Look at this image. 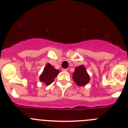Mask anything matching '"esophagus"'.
<instances>
[{
  "label": "esophagus",
  "instance_id": "esophagus-1",
  "mask_svg": "<svg viewBox=\"0 0 128 128\" xmlns=\"http://www.w3.org/2000/svg\"><path fill=\"white\" fill-rule=\"evenodd\" d=\"M62 71H63V72H66V71H67L68 70L66 69V68H62Z\"/></svg>",
  "mask_w": 128,
  "mask_h": 128
}]
</instances>
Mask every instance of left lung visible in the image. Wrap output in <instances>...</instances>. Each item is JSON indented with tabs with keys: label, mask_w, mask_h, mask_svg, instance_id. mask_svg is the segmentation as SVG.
I'll use <instances>...</instances> for the list:
<instances>
[{
	"label": "left lung",
	"mask_w": 128,
	"mask_h": 128,
	"mask_svg": "<svg viewBox=\"0 0 128 128\" xmlns=\"http://www.w3.org/2000/svg\"><path fill=\"white\" fill-rule=\"evenodd\" d=\"M73 80L78 86H84L90 81V76L87 74L83 65L76 67L73 74Z\"/></svg>",
	"instance_id": "8db88e82"
}]
</instances>
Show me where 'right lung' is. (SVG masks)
I'll list each match as a JSON object with an SVG mask.
<instances>
[{
	"label": "right lung",
	"instance_id": "add662e5",
	"mask_svg": "<svg viewBox=\"0 0 128 128\" xmlns=\"http://www.w3.org/2000/svg\"><path fill=\"white\" fill-rule=\"evenodd\" d=\"M58 73L59 70L55 69L52 66L48 63L44 68L42 74L40 77V80L48 85L54 81Z\"/></svg>",
	"mask_w": 128,
	"mask_h": 128
}]
</instances>
